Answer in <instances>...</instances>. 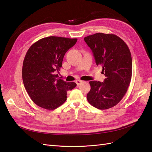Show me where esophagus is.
<instances>
[{"instance_id":"esophagus-1","label":"esophagus","mask_w":152,"mask_h":152,"mask_svg":"<svg viewBox=\"0 0 152 152\" xmlns=\"http://www.w3.org/2000/svg\"><path fill=\"white\" fill-rule=\"evenodd\" d=\"M82 82H83V81H82V80H76V84L78 86V85H80V83H82Z\"/></svg>"}]
</instances>
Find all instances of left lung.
<instances>
[{
	"instance_id": "left-lung-1",
	"label": "left lung",
	"mask_w": 152,
	"mask_h": 152,
	"mask_svg": "<svg viewBox=\"0 0 152 152\" xmlns=\"http://www.w3.org/2000/svg\"><path fill=\"white\" fill-rule=\"evenodd\" d=\"M91 48L96 65L102 66L104 82L91 81L87 95L89 104L106 110L118 104L127 93L132 76V57L129 48L114 34L96 33L84 38Z\"/></svg>"
}]
</instances>
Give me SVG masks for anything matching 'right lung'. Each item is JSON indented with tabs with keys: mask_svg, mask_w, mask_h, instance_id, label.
I'll use <instances>...</instances> for the list:
<instances>
[{
	"mask_svg": "<svg viewBox=\"0 0 152 152\" xmlns=\"http://www.w3.org/2000/svg\"><path fill=\"white\" fill-rule=\"evenodd\" d=\"M77 40L49 37L28 50L23 63V82L32 101L40 107L49 110L58 108L66 101L67 91L76 86L59 78L56 71L60 70L64 54Z\"/></svg>",
	"mask_w": 152,
	"mask_h": 152,
	"instance_id": "right-lung-1",
	"label": "right lung"
}]
</instances>
